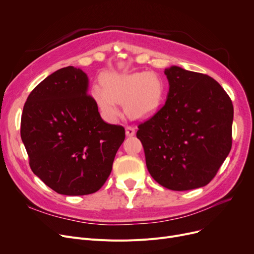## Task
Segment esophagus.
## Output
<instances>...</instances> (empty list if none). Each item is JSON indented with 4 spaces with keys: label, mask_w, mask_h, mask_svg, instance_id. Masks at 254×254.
<instances>
[{
    "label": "esophagus",
    "mask_w": 254,
    "mask_h": 254,
    "mask_svg": "<svg viewBox=\"0 0 254 254\" xmlns=\"http://www.w3.org/2000/svg\"><path fill=\"white\" fill-rule=\"evenodd\" d=\"M126 135L127 137H132L135 135V128L132 127H126Z\"/></svg>",
    "instance_id": "esophagus-1"
}]
</instances>
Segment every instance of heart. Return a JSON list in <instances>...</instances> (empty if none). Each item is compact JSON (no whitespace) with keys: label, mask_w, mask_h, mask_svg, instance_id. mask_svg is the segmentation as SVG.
Returning <instances> with one entry per match:
<instances>
[{"label":"heart","mask_w":254,"mask_h":254,"mask_svg":"<svg viewBox=\"0 0 254 254\" xmlns=\"http://www.w3.org/2000/svg\"><path fill=\"white\" fill-rule=\"evenodd\" d=\"M91 96L103 116L114 122L120 115L118 104L125 103L127 114L135 119L148 117L161 107L165 84L158 75L142 71L106 74L103 85L92 86Z\"/></svg>","instance_id":"heart-1"}]
</instances>
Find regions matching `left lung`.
Masks as SVG:
<instances>
[{"mask_svg":"<svg viewBox=\"0 0 254 254\" xmlns=\"http://www.w3.org/2000/svg\"><path fill=\"white\" fill-rule=\"evenodd\" d=\"M167 101L138 127L151 177L171 190L207 185L232 148L234 107L208 75L172 65L165 69Z\"/></svg>","mask_w":254,"mask_h":254,"instance_id":"1","label":"left lung"}]
</instances>
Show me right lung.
<instances>
[{"mask_svg": "<svg viewBox=\"0 0 254 254\" xmlns=\"http://www.w3.org/2000/svg\"><path fill=\"white\" fill-rule=\"evenodd\" d=\"M81 69L65 66L30 93L20 136L34 174L65 195L96 192L109 177L125 128L102 119Z\"/></svg>", "mask_w": 254, "mask_h": 254, "instance_id": "1", "label": "right lung"}]
</instances>
